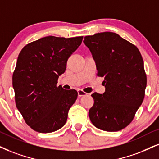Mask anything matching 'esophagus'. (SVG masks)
<instances>
[{"mask_svg":"<svg viewBox=\"0 0 159 159\" xmlns=\"http://www.w3.org/2000/svg\"><path fill=\"white\" fill-rule=\"evenodd\" d=\"M77 93H78V96H79V97H83V96H85L86 94H87V93L84 92L83 90H81V89L78 90Z\"/></svg>","mask_w":159,"mask_h":159,"instance_id":"1","label":"esophagus"}]
</instances>
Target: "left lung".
<instances>
[{"label": "left lung", "mask_w": 159, "mask_h": 159, "mask_svg": "<svg viewBox=\"0 0 159 159\" xmlns=\"http://www.w3.org/2000/svg\"><path fill=\"white\" fill-rule=\"evenodd\" d=\"M83 42L96 62L98 75L105 77V93L91 94L94 103L89 110L90 120L100 130H122L134 119L144 97L147 76L140 52L113 32L86 36Z\"/></svg>", "instance_id": "obj_1"}]
</instances>
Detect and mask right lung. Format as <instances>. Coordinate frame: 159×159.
Here are the masks:
<instances>
[{
    "label": "right lung",
    "mask_w": 159,
    "mask_h": 159,
    "mask_svg": "<svg viewBox=\"0 0 159 159\" xmlns=\"http://www.w3.org/2000/svg\"><path fill=\"white\" fill-rule=\"evenodd\" d=\"M83 38L45 37L27 44L19 54L12 76L15 103L26 124L37 132H54L67 121L78 93L57 83Z\"/></svg>",
    "instance_id": "right-lung-1"
}]
</instances>
